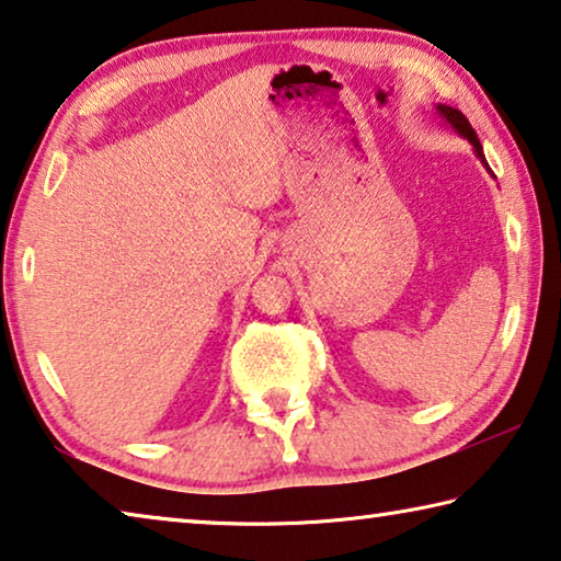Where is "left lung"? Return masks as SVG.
Listing matches in <instances>:
<instances>
[{"label":"left lung","mask_w":561,"mask_h":561,"mask_svg":"<svg viewBox=\"0 0 561 561\" xmlns=\"http://www.w3.org/2000/svg\"><path fill=\"white\" fill-rule=\"evenodd\" d=\"M435 108H437V116L443 118L445 124L453 126L455 131L462 136V139H467V141L472 144L474 156H477V159L482 161V167H488V159H484V153H482V144H480V139H477L474 128L470 126V122H467L465 114H462V112H457V108H453V106H447V104H437ZM488 171H490V167H488Z\"/></svg>","instance_id":"8db88e82"}]
</instances>
